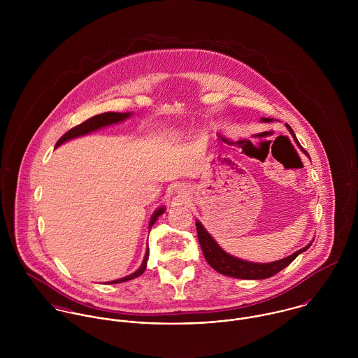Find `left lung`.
<instances>
[{"label":"left lung","mask_w":358,"mask_h":358,"mask_svg":"<svg viewBox=\"0 0 358 358\" xmlns=\"http://www.w3.org/2000/svg\"><path fill=\"white\" fill-rule=\"evenodd\" d=\"M262 121L263 122H271L273 118H262ZM287 128L292 134V136L296 141V143L299 145V142H298L292 128L288 124H287ZM299 148H301V145H299ZM196 227H197L199 243L201 245L203 254H204L206 262L209 263V266L212 268H215L217 273L223 274V275H229V277H234V278H241V280H263V278H268V277L277 274L278 271H281L282 268H285L288 264H291L295 260L296 256L302 254L303 251H306L307 248L313 244V243H310L305 248H302V250L296 251L295 254L287 256V257H284L281 260H275V262H271V263H254V262L243 260V259L234 257V256L229 255L227 252H224L217 245V243L210 237V234L205 230L204 226L201 224V222L197 220L196 222Z\"/></svg>","instance_id":"obj_1"}]
</instances>
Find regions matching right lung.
<instances>
[{
  "label": "right lung",
  "instance_id": "add662e5",
  "mask_svg": "<svg viewBox=\"0 0 358 358\" xmlns=\"http://www.w3.org/2000/svg\"><path fill=\"white\" fill-rule=\"evenodd\" d=\"M129 115H131V113H113V111H108V113H102V114L94 115V117L88 118L87 121H84L83 124H80V125H77V127L71 128L70 131H67V132H66V134H64V135H63V136L56 142L55 149H56V148H59L60 145H63L64 142L70 141V139H74V138H78V136H84V135H87V134H91V132H94V131H96V129H101L103 127H107V125H111V124L121 122V121L127 120ZM164 210H165V206H161V208H158V209L154 212L153 216H152V219H150L149 229H152V226L155 223V220L158 219V216H159V215H162V213H164ZM148 259H149V250L146 251V255H145V259H143V262H142L141 267H139L135 273H132V274H129V275H127V277H124V278L110 281L108 284H118V282H124V281H128V280H132V278L139 277V275H141V274H143V273H145V270H146Z\"/></svg>",
  "mask_w": 358,
  "mask_h": 358
}]
</instances>
